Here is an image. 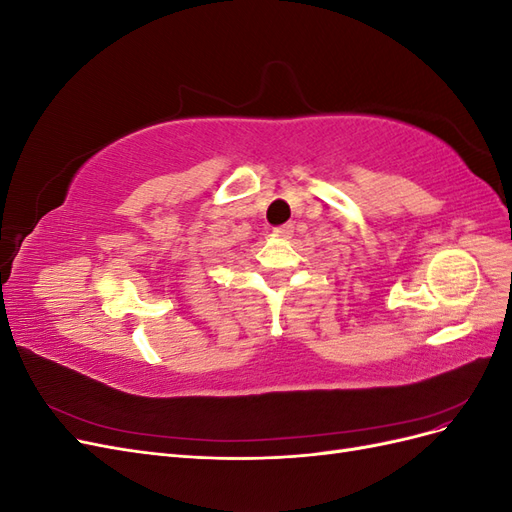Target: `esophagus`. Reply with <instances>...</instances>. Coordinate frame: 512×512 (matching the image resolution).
<instances>
[{
    "instance_id": "obj_1",
    "label": "esophagus",
    "mask_w": 512,
    "mask_h": 512,
    "mask_svg": "<svg viewBox=\"0 0 512 512\" xmlns=\"http://www.w3.org/2000/svg\"><path fill=\"white\" fill-rule=\"evenodd\" d=\"M292 230H294L292 224H282V226L273 228V235H275V237H290Z\"/></svg>"
}]
</instances>
